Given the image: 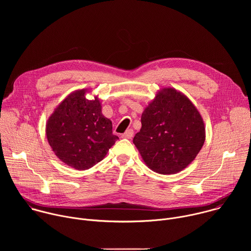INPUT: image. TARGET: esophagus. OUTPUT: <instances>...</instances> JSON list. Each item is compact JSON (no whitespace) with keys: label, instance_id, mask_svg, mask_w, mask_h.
<instances>
[{"label":"esophagus","instance_id":"34e87169","mask_svg":"<svg viewBox=\"0 0 251 251\" xmlns=\"http://www.w3.org/2000/svg\"><path fill=\"white\" fill-rule=\"evenodd\" d=\"M133 134H134L133 130H132V129H128L124 134L121 135V137H122V138H125V139H131V138L133 137Z\"/></svg>","mask_w":251,"mask_h":251}]
</instances>
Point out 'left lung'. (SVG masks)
<instances>
[{
	"label": "left lung",
	"instance_id": "8db88e82",
	"mask_svg": "<svg viewBox=\"0 0 251 251\" xmlns=\"http://www.w3.org/2000/svg\"><path fill=\"white\" fill-rule=\"evenodd\" d=\"M141 123L133 143L148 168L158 174L183 171L205 140L204 123L197 107L173 87L157 92L143 111Z\"/></svg>",
	"mask_w": 251,
	"mask_h": 251
}]
</instances>
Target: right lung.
I'll use <instances>...</instances> for the list:
<instances>
[{
    "mask_svg": "<svg viewBox=\"0 0 251 251\" xmlns=\"http://www.w3.org/2000/svg\"><path fill=\"white\" fill-rule=\"evenodd\" d=\"M88 89L68 94L53 110L46 125L49 144L65 165L87 170L104 159L118 137L112 122L102 114L97 95L87 99Z\"/></svg>",
    "mask_w": 251,
    "mask_h": 251,
    "instance_id": "right-lung-1",
    "label": "right lung"
}]
</instances>
